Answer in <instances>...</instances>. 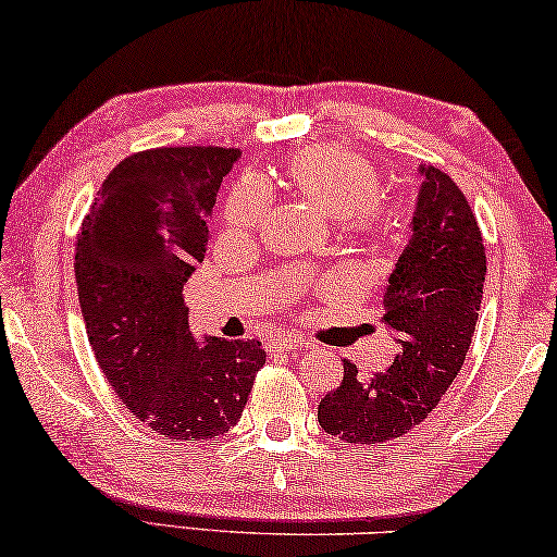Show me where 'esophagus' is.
<instances>
[{
    "label": "esophagus",
    "mask_w": 557,
    "mask_h": 557,
    "mask_svg": "<svg viewBox=\"0 0 557 557\" xmlns=\"http://www.w3.org/2000/svg\"><path fill=\"white\" fill-rule=\"evenodd\" d=\"M300 345V339L296 337V335H273L269 343H267V347H269V352L271 355H278V352H294V349H298Z\"/></svg>",
    "instance_id": "1"
}]
</instances>
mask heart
Here are the masks:
<instances>
[{"label": "heart", "mask_w": 557, "mask_h": 557, "mask_svg": "<svg viewBox=\"0 0 557 557\" xmlns=\"http://www.w3.org/2000/svg\"><path fill=\"white\" fill-rule=\"evenodd\" d=\"M278 185L315 205L352 237H384L392 230V210L382 200L376 165L343 146H308L290 153L278 171ZM269 208L259 183L234 185L224 205V224L234 232L253 230Z\"/></svg>", "instance_id": "obj_1"}]
</instances>
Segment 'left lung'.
Returning <instances> with one entry per match:
<instances>
[{"label":"left lung","instance_id":"8db88e82","mask_svg":"<svg viewBox=\"0 0 557 557\" xmlns=\"http://www.w3.org/2000/svg\"><path fill=\"white\" fill-rule=\"evenodd\" d=\"M421 173L413 237L384 294V323L398 352L369 379L345 359L343 384L318 406L323 431L345 443H386L423 423L472 345L486 273L480 222L450 175L435 165Z\"/></svg>","mask_w":557,"mask_h":557}]
</instances>
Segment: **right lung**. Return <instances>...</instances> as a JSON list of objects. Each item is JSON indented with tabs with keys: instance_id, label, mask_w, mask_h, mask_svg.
<instances>
[{
	"instance_id": "add662e5",
	"label": "right lung",
	"mask_w": 557,
	"mask_h": 557,
	"mask_svg": "<svg viewBox=\"0 0 557 557\" xmlns=\"http://www.w3.org/2000/svg\"><path fill=\"white\" fill-rule=\"evenodd\" d=\"M239 149L161 146L126 156L75 239L87 339L122 404L165 441L237 425L267 352L253 339L190 335L183 284L205 259L212 205Z\"/></svg>"
}]
</instances>
